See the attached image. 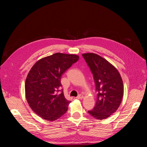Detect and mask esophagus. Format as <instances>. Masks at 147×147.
<instances>
[{"mask_svg":"<svg viewBox=\"0 0 147 147\" xmlns=\"http://www.w3.org/2000/svg\"><path fill=\"white\" fill-rule=\"evenodd\" d=\"M76 98L77 99H81L83 98V96L82 95H79V96H78L76 97Z\"/></svg>","mask_w":147,"mask_h":147,"instance_id":"obj_1","label":"esophagus"}]
</instances>
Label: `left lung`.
Returning <instances> with one entry per match:
<instances>
[{
  "instance_id": "left-lung-1",
  "label": "left lung",
  "mask_w": 147,
  "mask_h": 147,
  "mask_svg": "<svg viewBox=\"0 0 147 147\" xmlns=\"http://www.w3.org/2000/svg\"><path fill=\"white\" fill-rule=\"evenodd\" d=\"M94 76L98 91L95 107L88 113L98 120L107 119L117 111L124 93L121 77L114 65L96 53L82 54Z\"/></svg>"
}]
</instances>
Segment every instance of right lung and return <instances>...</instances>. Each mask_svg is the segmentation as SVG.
<instances>
[{
	"mask_svg": "<svg viewBox=\"0 0 147 147\" xmlns=\"http://www.w3.org/2000/svg\"><path fill=\"white\" fill-rule=\"evenodd\" d=\"M79 59L74 54L55 53L37 61L31 68L26 80V97L40 117L52 121L67 112L71 101L65 99L63 91L57 93L62 86L61 76Z\"/></svg>",
	"mask_w": 147,
	"mask_h": 147,
	"instance_id": "obj_1",
	"label": "right lung"
}]
</instances>
